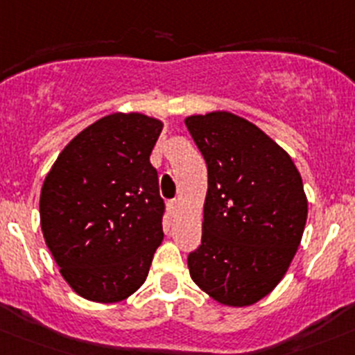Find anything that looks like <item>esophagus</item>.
<instances>
[{
	"label": "esophagus",
	"mask_w": 355,
	"mask_h": 355,
	"mask_svg": "<svg viewBox=\"0 0 355 355\" xmlns=\"http://www.w3.org/2000/svg\"><path fill=\"white\" fill-rule=\"evenodd\" d=\"M180 207H181V204H180V200H178V198H174V200H168L167 202V209H168V212H171L172 216H174L175 212L180 211Z\"/></svg>",
	"instance_id": "1"
}]
</instances>
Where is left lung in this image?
Instances as JSON below:
<instances>
[{"label":"left lung","mask_w":355,"mask_h":355,"mask_svg":"<svg viewBox=\"0 0 355 355\" xmlns=\"http://www.w3.org/2000/svg\"><path fill=\"white\" fill-rule=\"evenodd\" d=\"M184 123L209 184L190 275L221 305H252L282 281L302 242L309 212L302 175L275 141L237 114L212 111Z\"/></svg>","instance_id":"1"}]
</instances>
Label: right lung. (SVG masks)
I'll list each match as a JSON object with an SVG mask.
<instances>
[{
  "label": "right lung",
  "instance_id": "right-lung-1",
  "mask_svg": "<svg viewBox=\"0 0 355 355\" xmlns=\"http://www.w3.org/2000/svg\"><path fill=\"white\" fill-rule=\"evenodd\" d=\"M162 127L141 113L107 114L74 137L46 174L43 237L82 298L121 302L146 281L164 239L165 205L150 164Z\"/></svg>",
  "mask_w": 355,
  "mask_h": 355
}]
</instances>
